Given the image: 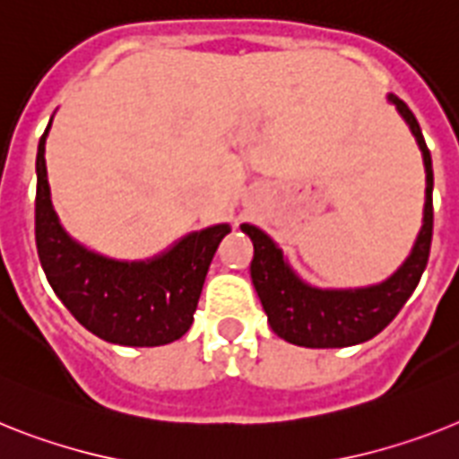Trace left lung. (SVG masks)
Instances as JSON below:
<instances>
[{
	"mask_svg": "<svg viewBox=\"0 0 459 459\" xmlns=\"http://www.w3.org/2000/svg\"><path fill=\"white\" fill-rule=\"evenodd\" d=\"M387 100L396 107L413 133L427 172L422 229L413 245V252L394 275L387 277L385 282L364 289L310 287L289 268L282 249L277 247L264 230L252 223L240 226L242 233H247L254 242V259L249 265L254 289L268 315L271 329L287 342L303 345V348H348V345H357V342L378 336L399 315L425 273L434 229L432 156H429L413 111L396 95H390Z\"/></svg>",
	"mask_w": 459,
	"mask_h": 459,
	"instance_id": "8db88e82",
	"label": "left lung"
}]
</instances>
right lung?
Masks as SVG:
<instances>
[{"label": "right lung", "mask_w": 459, "mask_h": 459, "mask_svg": "<svg viewBox=\"0 0 459 459\" xmlns=\"http://www.w3.org/2000/svg\"><path fill=\"white\" fill-rule=\"evenodd\" d=\"M51 128V123H48ZM37 152L34 233L46 280L79 325L107 342L153 348L182 338L194 322L207 268L229 223L182 238L149 261H114L65 233L46 177V134Z\"/></svg>", "instance_id": "obj_1"}]
</instances>
